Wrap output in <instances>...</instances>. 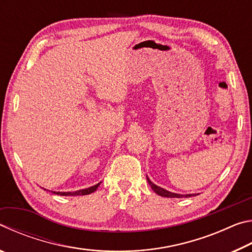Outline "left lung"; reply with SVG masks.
<instances>
[{
    "mask_svg": "<svg viewBox=\"0 0 252 252\" xmlns=\"http://www.w3.org/2000/svg\"><path fill=\"white\" fill-rule=\"evenodd\" d=\"M147 180L149 182V185L152 188V190L155 191L157 194L161 195V197H165V198H189L191 195H197L195 193H191V194H180V193H174V192H170V191L163 189V188H161L159 186H157L153 183L150 179L147 177Z\"/></svg>",
    "mask_w": 252,
    "mask_h": 252,
    "instance_id": "8db88e82",
    "label": "left lung"
}]
</instances>
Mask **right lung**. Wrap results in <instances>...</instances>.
Returning a JSON list of instances; mask_svg holds the SVG:
<instances>
[{
  "label": "right lung",
  "instance_id": "right-lung-1",
  "mask_svg": "<svg viewBox=\"0 0 252 252\" xmlns=\"http://www.w3.org/2000/svg\"><path fill=\"white\" fill-rule=\"evenodd\" d=\"M99 182L97 185L90 187V188H87V189H82V190H78V191H72V192H60V191H51V192H53L55 194H59V195H87V194H90L92 192H94V191L97 189V187L100 186ZM44 190H48V189H44ZM50 191V190H48Z\"/></svg>",
  "mask_w": 252,
  "mask_h": 252
}]
</instances>
